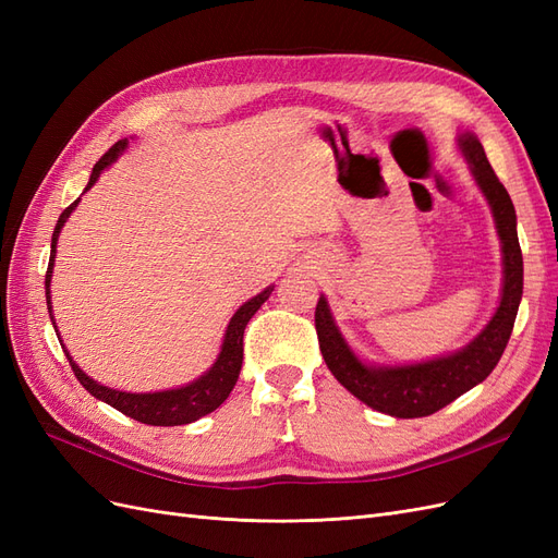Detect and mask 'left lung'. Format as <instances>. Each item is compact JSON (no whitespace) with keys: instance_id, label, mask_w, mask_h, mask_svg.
Masks as SVG:
<instances>
[{"instance_id":"left-lung-1","label":"left lung","mask_w":558,"mask_h":558,"mask_svg":"<svg viewBox=\"0 0 558 558\" xmlns=\"http://www.w3.org/2000/svg\"><path fill=\"white\" fill-rule=\"evenodd\" d=\"M459 148L488 207H492L502 246V293L496 314L486 328L470 344L449 353V356L410 365H367L351 351L340 328L335 326L326 295L318 298L314 314L318 347L335 379L367 408L396 418L435 414L492 375L510 342L523 293V258L512 199L498 181L494 167L488 165L484 146L475 134L461 132Z\"/></svg>"}]
</instances>
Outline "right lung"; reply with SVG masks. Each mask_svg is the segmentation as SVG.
<instances>
[{
    "label": "right lung",
    "instance_id": "add662e5",
    "mask_svg": "<svg viewBox=\"0 0 558 558\" xmlns=\"http://www.w3.org/2000/svg\"><path fill=\"white\" fill-rule=\"evenodd\" d=\"M125 146H128V140L116 142L107 150V154L95 162L86 191L93 189L95 181L99 179V174H102L107 167L123 154ZM86 191H83V193H86ZM78 199H74L72 205L60 214L56 230H53V240H50V260H48V269H46V302H48L50 320H53V307H50V277H53V265H56V246H58L60 230L66 223L70 214L76 209ZM272 291H275V286H267L263 293H258L256 298H251L248 302H244V305L238 312H234V316L230 318V324H228V330H226V337H223V347H221V353H218L216 363L199 379L185 384L181 388H170V391H156V393L116 391V388L102 386V384H97L95 379H90L72 361L70 351L62 347L64 356H66V361H70L76 379L83 384V388H86L90 396L111 404L113 410L123 412L125 416H130L134 421H142V424H148V426L193 424V421L214 412L216 408H221V404L226 402V398L230 396V391L234 388V384H238L240 369H242V359H244V328L251 320V316L260 310V305ZM56 332H58V328H56ZM58 340H60V337H58ZM60 344H62V340H60Z\"/></svg>",
    "mask_w": 558,
    "mask_h": 558
}]
</instances>
